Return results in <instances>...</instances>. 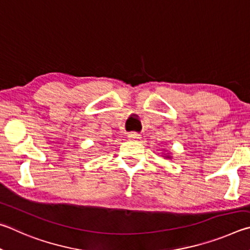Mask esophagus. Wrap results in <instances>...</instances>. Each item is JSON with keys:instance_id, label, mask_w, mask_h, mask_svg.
Returning <instances> with one entry per match:
<instances>
[{"instance_id": "esophagus-1", "label": "esophagus", "mask_w": 250, "mask_h": 250, "mask_svg": "<svg viewBox=\"0 0 250 250\" xmlns=\"http://www.w3.org/2000/svg\"><path fill=\"white\" fill-rule=\"evenodd\" d=\"M128 138L130 139V141L137 142V141H139V139H141L142 137H141V134H138V133H129V134H128Z\"/></svg>"}]
</instances>
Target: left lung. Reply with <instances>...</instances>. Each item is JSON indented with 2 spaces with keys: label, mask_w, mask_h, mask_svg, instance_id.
<instances>
[{
  "label": "left lung",
  "mask_w": 250,
  "mask_h": 250,
  "mask_svg": "<svg viewBox=\"0 0 250 250\" xmlns=\"http://www.w3.org/2000/svg\"><path fill=\"white\" fill-rule=\"evenodd\" d=\"M164 151H167L166 149H163ZM164 157V158H168V159H171L172 158V154L171 152H163V155H161Z\"/></svg>",
  "instance_id": "left-lung-1"
}]
</instances>
